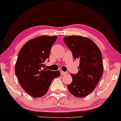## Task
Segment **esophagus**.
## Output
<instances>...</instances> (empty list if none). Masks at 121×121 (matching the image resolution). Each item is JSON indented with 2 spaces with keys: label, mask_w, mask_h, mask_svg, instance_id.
Masks as SVG:
<instances>
[{
  "label": "esophagus",
  "mask_w": 121,
  "mask_h": 121,
  "mask_svg": "<svg viewBox=\"0 0 121 121\" xmlns=\"http://www.w3.org/2000/svg\"><path fill=\"white\" fill-rule=\"evenodd\" d=\"M60 74L62 75H65V74H68V72H63V71H62V70H60Z\"/></svg>",
  "instance_id": "esophagus-1"
}]
</instances>
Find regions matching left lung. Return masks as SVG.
Here are the masks:
<instances>
[{
  "mask_svg": "<svg viewBox=\"0 0 121 121\" xmlns=\"http://www.w3.org/2000/svg\"><path fill=\"white\" fill-rule=\"evenodd\" d=\"M63 40L72 51L74 58L79 61L78 72L70 74L72 82L67 86L68 89L74 96L84 97L95 89L103 73L101 52L87 37L70 36Z\"/></svg>",
  "mask_w": 121,
  "mask_h": 121,
  "instance_id": "left-lung-1",
  "label": "left lung"
}]
</instances>
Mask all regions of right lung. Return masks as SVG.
Wrapping results in <instances>:
<instances>
[{
  "mask_svg": "<svg viewBox=\"0 0 121 121\" xmlns=\"http://www.w3.org/2000/svg\"><path fill=\"white\" fill-rule=\"evenodd\" d=\"M57 36H41L30 39L18 54L15 73L22 89L34 97L47 93L53 79L60 72L47 70L44 61L49 58L52 44Z\"/></svg>",
  "mask_w": 121,
  "mask_h": 121,
  "instance_id": "1",
  "label": "right lung"
}]
</instances>
